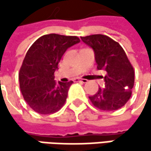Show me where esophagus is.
I'll return each mask as SVG.
<instances>
[{
	"mask_svg": "<svg viewBox=\"0 0 151 151\" xmlns=\"http://www.w3.org/2000/svg\"><path fill=\"white\" fill-rule=\"evenodd\" d=\"M75 81H78V82H82V83H86L87 80L86 79H84V78H75Z\"/></svg>",
	"mask_w": 151,
	"mask_h": 151,
	"instance_id": "obj_1",
	"label": "esophagus"
}]
</instances>
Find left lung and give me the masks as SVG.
Masks as SVG:
<instances>
[{
  "label": "left lung",
  "instance_id": "8db88e82",
  "mask_svg": "<svg viewBox=\"0 0 151 151\" xmlns=\"http://www.w3.org/2000/svg\"><path fill=\"white\" fill-rule=\"evenodd\" d=\"M81 40L93 48L98 70L106 72L105 88L89 100L95 107L103 111L117 110L131 97L135 83V71L124 50L117 42L105 35L81 37Z\"/></svg>",
  "mask_w": 151,
  "mask_h": 151
}]
</instances>
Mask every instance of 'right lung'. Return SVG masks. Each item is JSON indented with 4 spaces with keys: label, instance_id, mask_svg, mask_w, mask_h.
I'll return each mask as SVG.
<instances>
[{
    "label": "right lung",
    "instance_id": "obj_1",
    "mask_svg": "<svg viewBox=\"0 0 151 151\" xmlns=\"http://www.w3.org/2000/svg\"><path fill=\"white\" fill-rule=\"evenodd\" d=\"M78 37L49 34L39 37L28 50L19 72L24 101L35 112L53 114L65 104L73 81L54 80V73L66 50L79 43Z\"/></svg>",
    "mask_w": 151,
    "mask_h": 151
}]
</instances>
